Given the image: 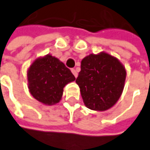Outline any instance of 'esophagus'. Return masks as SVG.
I'll return each mask as SVG.
<instances>
[{"label":"esophagus","mask_w":150,"mask_h":150,"mask_svg":"<svg viewBox=\"0 0 150 150\" xmlns=\"http://www.w3.org/2000/svg\"><path fill=\"white\" fill-rule=\"evenodd\" d=\"M71 72L73 73V75H75V78H76V77L78 76V73H77V71H76V70H75V69H72V70H71Z\"/></svg>","instance_id":"esophagus-1"}]
</instances>
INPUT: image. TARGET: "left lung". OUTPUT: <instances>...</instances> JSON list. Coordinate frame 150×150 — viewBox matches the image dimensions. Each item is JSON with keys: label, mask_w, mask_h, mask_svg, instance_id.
Masks as SVG:
<instances>
[{"label": "left lung", "mask_w": 150, "mask_h": 150, "mask_svg": "<svg viewBox=\"0 0 150 150\" xmlns=\"http://www.w3.org/2000/svg\"><path fill=\"white\" fill-rule=\"evenodd\" d=\"M126 70L116 57L102 51L91 54L81 60L75 80L85 105L93 110L105 111L121 96Z\"/></svg>", "instance_id": "8db88e82"}]
</instances>
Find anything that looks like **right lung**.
Returning a JSON list of instances; mask_svg holds the SVG:
<instances>
[{
    "instance_id": "right-lung-1",
    "label": "right lung",
    "mask_w": 150,
    "mask_h": 150,
    "mask_svg": "<svg viewBox=\"0 0 150 150\" xmlns=\"http://www.w3.org/2000/svg\"><path fill=\"white\" fill-rule=\"evenodd\" d=\"M75 80L74 75L65 64L51 54L36 58L27 70L30 95L45 105L59 103L64 87Z\"/></svg>"
}]
</instances>
